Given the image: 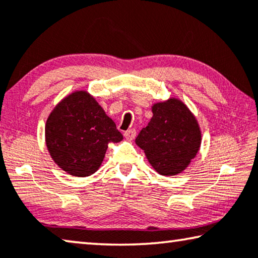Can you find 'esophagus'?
<instances>
[{"instance_id":"esophagus-1","label":"esophagus","mask_w":258,"mask_h":258,"mask_svg":"<svg viewBox=\"0 0 258 258\" xmlns=\"http://www.w3.org/2000/svg\"><path fill=\"white\" fill-rule=\"evenodd\" d=\"M136 136H137V131L133 130V128L127 130V131H125V132H124V137L127 139V140H133V139L136 138Z\"/></svg>"}]
</instances>
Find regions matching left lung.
I'll return each instance as SVG.
<instances>
[{
  "label": "left lung",
  "instance_id": "1",
  "mask_svg": "<svg viewBox=\"0 0 258 258\" xmlns=\"http://www.w3.org/2000/svg\"><path fill=\"white\" fill-rule=\"evenodd\" d=\"M149 163L162 175L180 173L198 154L201 131L181 101L170 99L153 107V118L136 139Z\"/></svg>",
  "mask_w": 258,
  "mask_h": 258
}]
</instances>
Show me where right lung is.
<instances>
[{"instance_id":"1","label":"right lung","mask_w":258,"mask_h":258,"mask_svg":"<svg viewBox=\"0 0 258 258\" xmlns=\"http://www.w3.org/2000/svg\"><path fill=\"white\" fill-rule=\"evenodd\" d=\"M122 136L94 97L76 92L65 97L48 117L46 142L60 169L76 177H87L99 169L110 141Z\"/></svg>"}]
</instances>
